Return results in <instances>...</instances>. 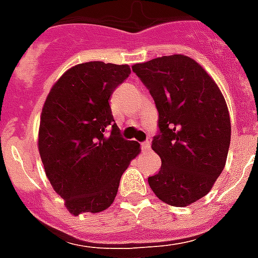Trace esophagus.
I'll return each instance as SVG.
<instances>
[{
	"label": "esophagus",
	"instance_id": "esophagus-1",
	"mask_svg": "<svg viewBox=\"0 0 258 258\" xmlns=\"http://www.w3.org/2000/svg\"><path fill=\"white\" fill-rule=\"evenodd\" d=\"M141 149H142L144 152L149 151V149H151V142H149V141H145V142H142V144H141Z\"/></svg>",
	"mask_w": 258,
	"mask_h": 258
}]
</instances>
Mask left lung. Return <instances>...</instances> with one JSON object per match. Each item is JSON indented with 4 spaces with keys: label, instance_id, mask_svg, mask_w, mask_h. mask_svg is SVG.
I'll return each instance as SVG.
<instances>
[{
    "label": "left lung",
    "instance_id": "left-lung-1",
    "mask_svg": "<svg viewBox=\"0 0 258 258\" xmlns=\"http://www.w3.org/2000/svg\"><path fill=\"white\" fill-rule=\"evenodd\" d=\"M155 101L159 131L152 149L160 171L148 178L159 199L185 207L209 194L227 162L231 120L221 91L206 70L185 55L133 66Z\"/></svg>",
    "mask_w": 258,
    "mask_h": 258
}]
</instances>
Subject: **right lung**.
Segmentation results:
<instances>
[{
  "instance_id": "right-lung-1",
  "label": "right lung",
  "mask_w": 258,
  "mask_h": 258,
  "mask_svg": "<svg viewBox=\"0 0 258 258\" xmlns=\"http://www.w3.org/2000/svg\"><path fill=\"white\" fill-rule=\"evenodd\" d=\"M130 73L128 64L80 63L55 83L44 103L38 151L49 182L74 216L112 205L140 153L138 142L120 135L109 105Z\"/></svg>"
}]
</instances>
